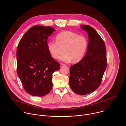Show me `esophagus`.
Returning <instances> with one entry per match:
<instances>
[{"instance_id": "1", "label": "esophagus", "mask_w": 126, "mask_h": 126, "mask_svg": "<svg viewBox=\"0 0 126 126\" xmlns=\"http://www.w3.org/2000/svg\"><path fill=\"white\" fill-rule=\"evenodd\" d=\"M65 65H66V64H63V63H60V67H63V66H64Z\"/></svg>"}]
</instances>
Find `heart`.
Here are the masks:
<instances>
[{"instance_id": "b5f03b06", "label": "heart", "mask_w": 126, "mask_h": 126, "mask_svg": "<svg viewBox=\"0 0 126 126\" xmlns=\"http://www.w3.org/2000/svg\"><path fill=\"white\" fill-rule=\"evenodd\" d=\"M55 41L50 40L47 43V48L52 57L57 59L60 57L62 61L74 62L81 60L85 55L88 41L83 35L72 31H64L57 34Z\"/></svg>"}]
</instances>
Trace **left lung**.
I'll use <instances>...</instances> for the list:
<instances>
[{
	"mask_svg": "<svg viewBox=\"0 0 126 126\" xmlns=\"http://www.w3.org/2000/svg\"><path fill=\"white\" fill-rule=\"evenodd\" d=\"M81 28L88 33L87 51L80 61L70 66L69 85L75 93L85 95L100 86L107 63L105 44L100 35L89 25Z\"/></svg>",
	"mask_w": 126,
	"mask_h": 126,
	"instance_id": "8db88e82",
	"label": "left lung"
}]
</instances>
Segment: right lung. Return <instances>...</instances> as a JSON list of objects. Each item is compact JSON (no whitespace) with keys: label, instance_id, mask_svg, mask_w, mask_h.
I'll return each instance as SVG.
<instances>
[{"label":"right lung","instance_id":"obj_1","mask_svg":"<svg viewBox=\"0 0 126 126\" xmlns=\"http://www.w3.org/2000/svg\"><path fill=\"white\" fill-rule=\"evenodd\" d=\"M55 30L35 25L22 36L16 51L17 72L27 93L42 97L52 88V74L60 64L52 57L47 48L48 36Z\"/></svg>","mask_w":126,"mask_h":126}]
</instances>
